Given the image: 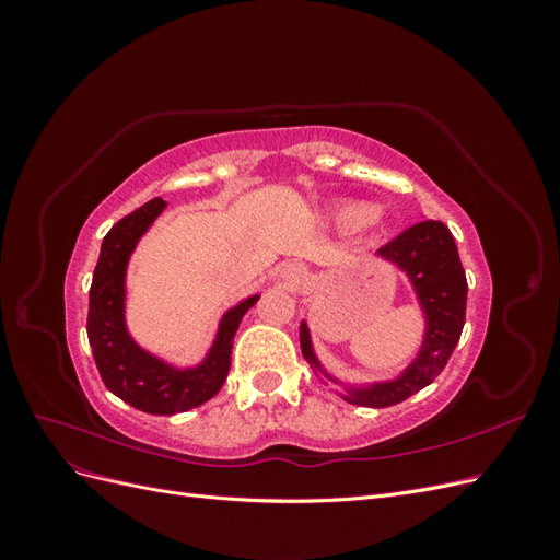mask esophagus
I'll list each match as a JSON object with an SVG mask.
<instances>
[{
	"label": "esophagus",
	"mask_w": 560,
	"mask_h": 560,
	"mask_svg": "<svg viewBox=\"0 0 560 560\" xmlns=\"http://www.w3.org/2000/svg\"><path fill=\"white\" fill-rule=\"evenodd\" d=\"M282 278H284L287 282H292V284H299V282L303 280V270H301L299 266H294V264H287V266L282 268Z\"/></svg>",
	"instance_id": "esophagus-1"
}]
</instances>
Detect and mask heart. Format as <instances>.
Returning <instances> with one entry per match:
<instances>
[{
	"label": "heart",
	"instance_id": "obj_1",
	"mask_svg": "<svg viewBox=\"0 0 560 560\" xmlns=\"http://www.w3.org/2000/svg\"><path fill=\"white\" fill-rule=\"evenodd\" d=\"M334 219L346 229H360V226H376L381 222V214L376 210H371L366 202L350 200L336 208Z\"/></svg>",
	"mask_w": 560,
	"mask_h": 560
}]
</instances>
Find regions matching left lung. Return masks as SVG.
<instances>
[{
    "instance_id": "8db88e82",
    "label": "left lung",
    "mask_w": 560,
    "mask_h": 560,
    "mask_svg": "<svg viewBox=\"0 0 560 560\" xmlns=\"http://www.w3.org/2000/svg\"><path fill=\"white\" fill-rule=\"evenodd\" d=\"M376 257L393 264L409 280L418 308L425 322L416 358L397 376L374 383H348L336 378L317 358L311 327L301 319V352L325 385H338L346 401L383 409L428 387L442 374L465 327L467 278L451 231L434 219L406 229L395 241L378 249Z\"/></svg>"
}]
</instances>
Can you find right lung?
Returning <instances> with one entry per match:
<instances>
[{
  "instance_id": "right-lung-1",
  "label": "right lung",
  "mask_w": 560,
  "mask_h": 560,
  "mask_svg": "<svg viewBox=\"0 0 560 560\" xmlns=\"http://www.w3.org/2000/svg\"><path fill=\"white\" fill-rule=\"evenodd\" d=\"M167 202L154 198L118 219L105 235L89 294V343L109 393L151 416H175L212 399L231 369L233 336L259 294L231 306L217 325L212 346L198 364L179 366L135 341L126 322L128 264L135 247Z\"/></svg>"
}]
</instances>
